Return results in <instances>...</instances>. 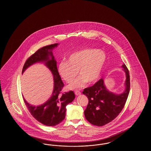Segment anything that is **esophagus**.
I'll list each match as a JSON object with an SVG mask.
<instances>
[{"instance_id":"esophagus-1","label":"esophagus","mask_w":151,"mask_h":151,"mask_svg":"<svg viewBox=\"0 0 151 151\" xmlns=\"http://www.w3.org/2000/svg\"><path fill=\"white\" fill-rule=\"evenodd\" d=\"M75 95L76 96H79L80 95V94H81V92L79 91H76L75 92Z\"/></svg>"}]
</instances>
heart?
I'll return each instance as SVG.
<instances>
[{
    "mask_svg": "<svg viewBox=\"0 0 151 151\" xmlns=\"http://www.w3.org/2000/svg\"><path fill=\"white\" fill-rule=\"evenodd\" d=\"M106 60V55L103 51L96 49H85L75 51L69 55L67 61L60 62L58 72L63 80L69 83L77 75L78 78L71 83L70 89H79L86 84L96 81L100 77Z\"/></svg>",
    "mask_w": 151,
    "mask_h": 151,
    "instance_id": "obj_1",
    "label": "heart"
}]
</instances>
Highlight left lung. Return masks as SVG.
Returning <instances> with one entry per match:
<instances>
[{
    "mask_svg": "<svg viewBox=\"0 0 151 151\" xmlns=\"http://www.w3.org/2000/svg\"><path fill=\"white\" fill-rule=\"evenodd\" d=\"M126 73L125 90L121 94L109 91L101 79L93 86L84 89L83 93L88 99L84 111L86 120L97 126H102L114 120L124 108L129 92V71L126 65H122Z\"/></svg>",
    "mask_w": 151,
    "mask_h": 151,
    "instance_id": "obj_1",
    "label": "left lung"
}]
</instances>
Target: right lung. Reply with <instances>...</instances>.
<instances>
[{
    "instance_id": "add662e5",
    "label": "right lung",
    "mask_w": 151,
    "mask_h": 151,
    "mask_svg": "<svg viewBox=\"0 0 151 151\" xmlns=\"http://www.w3.org/2000/svg\"><path fill=\"white\" fill-rule=\"evenodd\" d=\"M58 45V43L46 46L40 49L26 60L22 73L29 67L36 63H44L50 70L54 78V89L50 99L43 104L34 106L25 100L24 102L29 112L37 121L45 126H55L62 122L65 116L66 106L72 102L75 96L73 91L62 93L64 84L59 74L57 61L52 50Z\"/></svg>"
}]
</instances>
